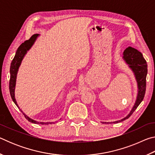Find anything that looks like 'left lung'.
Listing matches in <instances>:
<instances>
[{"instance_id":"left-lung-1","label":"left lung","mask_w":155,"mask_h":155,"mask_svg":"<svg viewBox=\"0 0 155 155\" xmlns=\"http://www.w3.org/2000/svg\"><path fill=\"white\" fill-rule=\"evenodd\" d=\"M123 58L127 62V64L129 65V67L134 72L138 85V94L135 105L133 107L130 114L124 119L121 120V121L128 119L143 101L146 93V75L148 72L146 61L143 58L142 54L137 49L132 47H128L123 52ZM119 122L120 121L114 122V123H117Z\"/></svg>"}]
</instances>
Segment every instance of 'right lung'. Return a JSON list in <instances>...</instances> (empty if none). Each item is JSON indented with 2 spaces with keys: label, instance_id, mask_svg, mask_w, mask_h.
<instances>
[{
  "label": "right lung",
  "instance_id": "right-lung-1",
  "mask_svg": "<svg viewBox=\"0 0 155 155\" xmlns=\"http://www.w3.org/2000/svg\"><path fill=\"white\" fill-rule=\"evenodd\" d=\"M38 36V34H34L31 37L29 40H26L25 42H23L21 45L18 47V48L16 51V53L15 54L14 58L13 59L11 67H10V80H9V91H10V95H11L13 101L14 102V103L16 104L17 107L19 108V107L18 106L16 101H15V96H14V90H15V79H16V74L18 70V68H19L20 65L21 64V61L23 59V57L25 55V54L27 53V51L30 49L31 46H33V44L35 42L37 37ZM20 109V108H19ZM26 117V119L28 120V121L35 124H39V122L35 121L32 119H31L27 116L25 114H23ZM54 122H50V124H52ZM41 124H48V123H44V122H40Z\"/></svg>",
  "mask_w": 155,
  "mask_h": 155
}]
</instances>
